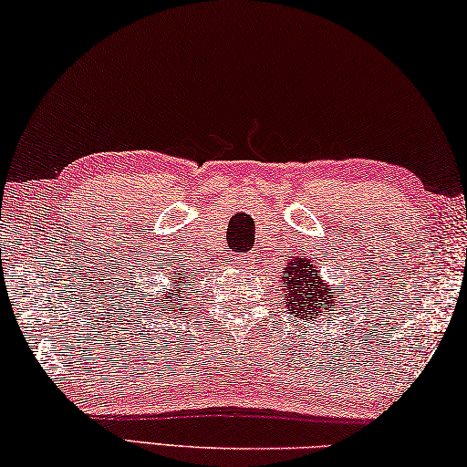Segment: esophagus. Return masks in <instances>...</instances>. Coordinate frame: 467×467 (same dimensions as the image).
<instances>
[{
    "instance_id": "esophagus-1",
    "label": "esophagus",
    "mask_w": 467,
    "mask_h": 467,
    "mask_svg": "<svg viewBox=\"0 0 467 467\" xmlns=\"http://www.w3.org/2000/svg\"><path fill=\"white\" fill-rule=\"evenodd\" d=\"M234 262L241 265V268H247V265H251L255 262V255L254 254H245V255H236Z\"/></svg>"
}]
</instances>
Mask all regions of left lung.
Wrapping results in <instances>:
<instances>
[{"mask_svg":"<svg viewBox=\"0 0 467 467\" xmlns=\"http://www.w3.org/2000/svg\"><path fill=\"white\" fill-rule=\"evenodd\" d=\"M280 280L285 285L283 291L288 314L314 324L316 317H324L327 312L328 316L337 312V293H340L343 286H335L317 276V268H314V262H309L307 257L295 255L291 262H286Z\"/></svg>","mask_w":467,"mask_h":467,"instance_id":"left-lung-1","label":"left lung"}]
</instances>
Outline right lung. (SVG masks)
I'll use <instances>...</instances> for the list:
<instances>
[{
    "label": "right lung",
    "mask_w": 467,
    "mask_h": 467,
    "mask_svg": "<svg viewBox=\"0 0 467 467\" xmlns=\"http://www.w3.org/2000/svg\"><path fill=\"white\" fill-rule=\"evenodd\" d=\"M187 278H191V274L184 272V268L176 270V272H170V278H168L170 288H166V293L160 295V297H158L160 301H164V303H161V306H164V314H172V312L182 314L184 312V307H181V306H187V303H184L187 299L182 297L184 293H189V286H187V283H184ZM179 300H182L183 303L179 304Z\"/></svg>",
    "instance_id": "right-lung-1"
}]
</instances>
